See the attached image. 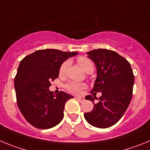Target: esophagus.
<instances>
[{
	"instance_id": "34e87169",
	"label": "esophagus",
	"mask_w": 150,
	"mask_h": 150,
	"mask_svg": "<svg viewBox=\"0 0 150 150\" xmlns=\"http://www.w3.org/2000/svg\"><path fill=\"white\" fill-rule=\"evenodd\" d=\"M76 98H77V100H78V101L81 102H81H83L85 100L84 98H83V97H77Z\"/></svg>"
}]
</instances>
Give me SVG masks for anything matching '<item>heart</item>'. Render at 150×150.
I'll use <instances>...</instances> for the list:
<instances>
[{
	"mask_svg": "<svg viewBox=\"0 0 150 150\" xmlns=\"http://www.w3.org/2000/svg\"><path fill=\"white\" fill-rule=\"evenodd\" d=\"M78 63L83 68V70H85L86 72H87L90 69L94 68L93 67V64L91 61V60L89 58H86V57H84V56H81V57H79L78 58ZM69 64V63L67 61L63 63L62 65L60 67V75H64L66 73L67 69H68ZM86 87V83L76 81H71L66 85V89L69 92L72 93V94H79Z\"/></svg>",
	"mask_w": 150,
	"mask_h": 150,
	"instance_id": "heart-1",
	"label": "heart"
}]
</instances>
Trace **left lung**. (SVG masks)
<instances>
[{
    "label": "left lung",
    "mask_w": 150,
    "mask_h": 150,
    "mask_svg": "<svg viewBox=\"0 0 150 150\" xmlns=\"http://www.w3.org/2000/svg\"><path fill=\"white\" fill-rule=\"evenodd\" d=\"M87 54L97 68V78L92 92H101L102 96L94 104L93 110L84 113V117L93 127L108 128L121 119L129 105L134 84L133 72L128 61L115 51L98 49L88 52ZM85 98L94 103V98L90 95Z\"/></svg>",
    "instance_id": "left-lung-1"
}]
</instances>
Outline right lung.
I'll use <instances>...</instances> for the list:
<instances>
[{"instance_id":"right-lung-1","label":"right lung","mask_w":150,"mask_h":150,"mask_svg":"<svg viewBox=\"0 0 150 150\" xmlns=\"http://www.w3.org/2000/svg\"><path fill=\"white\" fill-rule=\"evenodd\" d=\"M78 52L47 49L35 51L21 61L15 78L18 107L25 119L42 129L58 125L64 117L65 103L73 96L65 92L54 95L50 81L59 75L61 64Z\"/></svg>"}]
</instances>
